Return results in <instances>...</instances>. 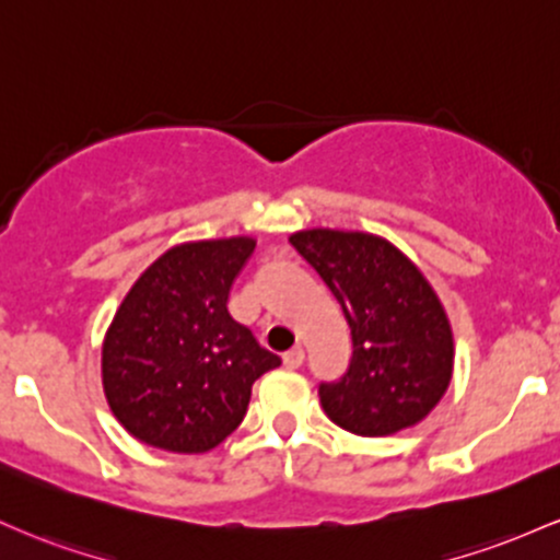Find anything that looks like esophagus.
<instances>
[{
    "mask_svg": "<svg viewBox=\"0 0 560 560\" xmlns=\"http://www.w3.org/2000/svg\"><path fill=\"white\" fill-rule=\"evenodd\" d=\"M282 362H285L288 368H301V362H304V349L293 347L291 351H285V357H282Z\"/></svg>",
    "mask_w": 560,
    "mask_h": 560,
    "instance_id": "1",
    "label": "esophagus"
}]
</instances>
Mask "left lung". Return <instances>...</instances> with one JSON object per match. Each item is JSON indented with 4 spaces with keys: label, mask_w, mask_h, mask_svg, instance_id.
Masks as SVG:
<instances>
[{
    "label": "left lung",
    "mask_w": 560,
    "mask_h": 560,
    "mask_svg": "<svg viewBox=\"0 0 560 560\" xmlns=\"http://www.w3.org/2000/svg\"><path fill=\"white\" fill-rule=\"evenodd\" d=\"M291 246L317 269L351 328L341 381L319 405L357 436H392L423 420L447 392L455 343L431 282L397 246L370 232L301 230Z\"/></svg>",
    "instance_id": "obj_1"
}]
</instances>
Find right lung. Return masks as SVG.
I'll list each match as a JSON object with an SVG mask.
<instances>
[{"label": "right lung", "mask_w": 560, "mask_h": 560, "mask_svg": "<svg viewBox=\"0 0 560 560\" xmlns=\"http://www.w3.org/2000/svg\"><path fill=\"white\" fill-rule=\"evenodd\" d=\"M254 237L168 248L137 278L103 341L113 416L140 442L198 455L222 444L248 410L250 386L280 357L228 312Z\"/></svg>", "instance_id": "obj_1"}]
</instances>
